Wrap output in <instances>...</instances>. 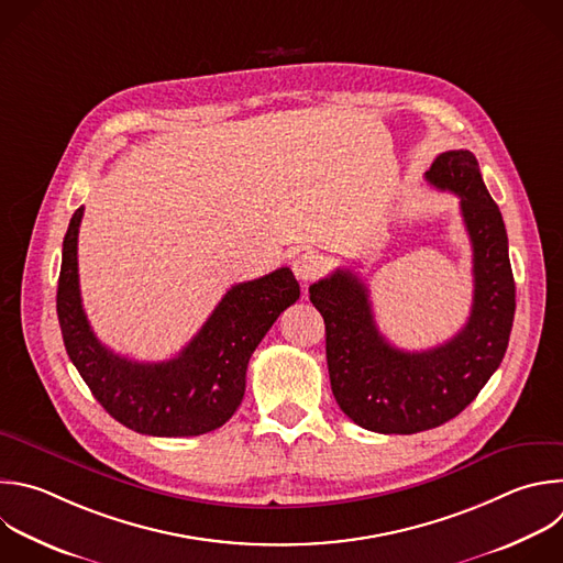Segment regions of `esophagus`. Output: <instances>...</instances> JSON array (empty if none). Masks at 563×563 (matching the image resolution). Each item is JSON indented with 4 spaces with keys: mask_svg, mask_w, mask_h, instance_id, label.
Masks as SVG:
<instances>
[{
    "mask_svg": "<svg viewBox=\"0 0 563 563\" xmlns=\"http://www.w3.org/2000/svg\"><path fill=\"white\" fill-rule=\"evenodd\" d=\"M322 272V256L318 252H305L294 261V274L300 280H311Z\"/></svg>",
    "mask_w": 563,
    "mask_h": 563,
    "instance_id": "esophagus-1",
    "label": "esophagus"
}]
</instances>
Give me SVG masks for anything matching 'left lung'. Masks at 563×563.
I'll use <instances>...</instances> for the list:
<instances>
[{
	"instance_id": "8db88e82",
	"label": "left lung",
	"mask_w": 563,
	"mask_h": 563,
	"mask_svg": "<svg viewBox=\"0 0 563 563\" xmlns=\"http://www.w3.org/2000/svg\"><path fill=\"white\" fill-rule=\"evenodd\" d=\"M427 180L460 197L473 245V307L466 324L444 344L402 351L373 320L366 285L338 269L309 287L324 318L331 391L357 427L411 435L460 416L497 371L512 329L515 280L508 236L473 152H442Z\"/></svg>"
}]
</instances>
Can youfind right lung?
Returning a JSON list of instances; mask_svg holds the SVG:
<instances>
[{
	"instance_id": "1",
	"label": "right lung",
	"mask_w": 563,
	"mask_h": 563,
	"mask_svg": "<svg viewBox=\"0 0 563 563\" xmlns=\"http://www.w3.org/2000/svg\"><path fill=\"white\" fill-rule=\"evenodd\" d=\"M68 225L57 287L66 351L97 402L123 427L156 438H190L223 427L241 407L250 357L276 318L300 298L289 267L234 285L201 331L165 362H136L101 344L79 294L77 236Z\"/></svg>"
}]
</instances>
